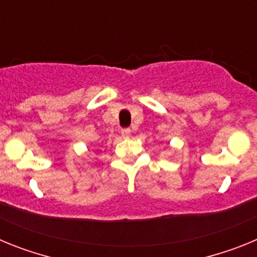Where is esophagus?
<instances>
[{"label":"esophagus","instance_id":"34e87169","mask_svg":"<svg viewBox=\"0 0 257 257\" xmlns=\"http://www.w3.org/2000/svg\"><path fill=\"white\" fill-rule=\"evenodd\" d=\"M121 134H122V136H123V138H128V136H130V134H131V130H130V128H122Z\"/></svg>","mask_w":257,"mask_h":257}]
</instances>
